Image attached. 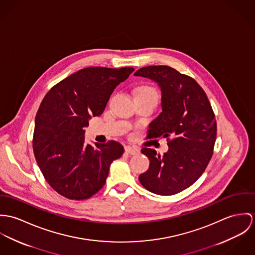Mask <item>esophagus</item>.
I'll return each instance as SVG.
<instances>
[{
    "label": "esophagus",
    "mask_w": 255,
    "mask_h": 255,
    "mask_svg": "<svg viewBox=\"0 0 255 255\" xmlns=\"http://www.w3.org/2000/svg\"><path fill=\"white\" fill-rule=\"evenodd\" d=\"M125 151L129 154H138L140 152V149L137 148L136 146H131V145H126L125 146Z\"/></svg>",
    "instance_id": "1"
}]
</instances>
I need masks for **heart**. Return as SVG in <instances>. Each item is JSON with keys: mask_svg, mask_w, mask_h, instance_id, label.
<instances>
[{"mask_svg": "<svg viewBox=\"0 0 255 255\" xmlns=\"http://www.w3.org/2000/svg\"><path fill=\"white\" fill-rule=\"evenodd\" d=\"M136 95H142V96H155L158 97L157 92L154 88L150 86H141L138 90Z\"/></svg>", "mask_w": 255, "mask_h": 255, "instance_id": "heart-1", "label": "heart"}]
</instances>
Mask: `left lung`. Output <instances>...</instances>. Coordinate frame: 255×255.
Segmentation results:
<instances>
[{"label": "left lung", "mask_w": 255, "mask_h": 255, "mask_svg": "<svg viewBox=\"0 0 255 255\" xmlns=\"http://www.w3.org/2000/svg\"><path fill=\"white\" fill-rule=\"evenodd\" d=\"M161 89L162 112L150 122L147 138H167L168 151L162 156L152 148L141 153L149 167L139 176L147 191L172 196L192 186L207 167L213 154L217 125L208 98L192 77L166 65L137 70Z\"/></svg>", "instance_id": "left-lung-1"}]
</instances>
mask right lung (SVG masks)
Instances as JSON below:
<instances>
[{
  "label": "right lung",
  "instance_id": "1",
  "mask_svg": "<svg viewBox=\"0 0 255 255\" xmlns=\"http://www.w3.org/2000/svg\"><path fill=\"white\" fill-rule=\"evenodd\" d=\"M133 67H87L54 86L35 118L33 150L38 166L60 196L82 200L106 184L110 166L124 152L122 144L86 143L84 127L104 113L116 86Z\"/></svg>",
  "mask_w": 255,
  "mask_h": 255
}]
</instances>
